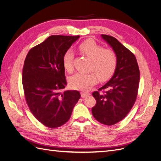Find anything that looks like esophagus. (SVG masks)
<instances>
[{
    "label": "esophagus",
    "mask_w": 161,
    "mask_h": 161,
    "mask_svg": "<svg viewBox=\"0 0 161 161\" xmlns=\"http://www.w3.org/2000/svg\"><path fill=\"white\" fill-rule=\"evenodd\" d=\"M90 93L89 92H86V91H82L81 92V97L82 98H85V97H86L87 96H89Z\"/></svg>",
    "instance_id": "1"
}]
</instances>
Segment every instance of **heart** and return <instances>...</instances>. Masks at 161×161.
Listing matches in <instances>:
<instances>
[{"mask_svg": "<svg viewBox=\"0 0 161 161\" xmlns=\"http://www.w3.org/2000/svg\"><path fill=\"white\" fill-rule=\"evenodd\" d=\"M78 50L90 58L89 70L94 72H79L72 76L70 84L72 88L79 90L89 89L96 83L98 77L101 80H105L114 73L118 64V58L114 51L104 49L103 46L90 39L82 42L78 46ZM73 60L74 53L70 50H67L63 56L62 62L64 69L69 73L74 70Z\"/></svg>", "mask_w": 161, "mask_h": 161, "instance_id": "obj_1", "label": "heart"}]
</instances>
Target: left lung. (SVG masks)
<instances>
[{
	"label": "left lung",
	"mask_w": 161,
	"mask_h": 161,
	"mask_svg": "<svg viewBox=\"0 0 161 161\" xmlns=\"http://www.w3.org/2000/svg\"><path fill=\"white\" fill-rule=\"evenodd\" d=\"M112 47L118 58L114 74L105 85L92 92L97 103L92 114L99 122L111 125L122 120L128 115L138 95L140 70L134 53L115 37L101 35ZM105 89L106 91H100Z\"/></svg>",
	"instance_id": "obj_1"
}]
</instances>
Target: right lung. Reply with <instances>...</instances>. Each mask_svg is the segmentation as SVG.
I'll return each instance as SVG.
<instances>
[{
    "mask_svg": "<svg viewBox=\"0 0 161 161\" xmlns=\"http://www.w3.org/2000/svg\"><path fill=\"white\" fill-rule=\"evenodd\" d=\"M80 37L51 36L29 51L24 62L22 83L26 103L34 117L50 128L70 118L80 97L78 91H61L67 85L62 58Z\"/></svg>",
    "mask_w": 161,
    "mask_h": 161,
    "instance_id": "obj_1",
    "label": "right lung"
}]
</instances>
